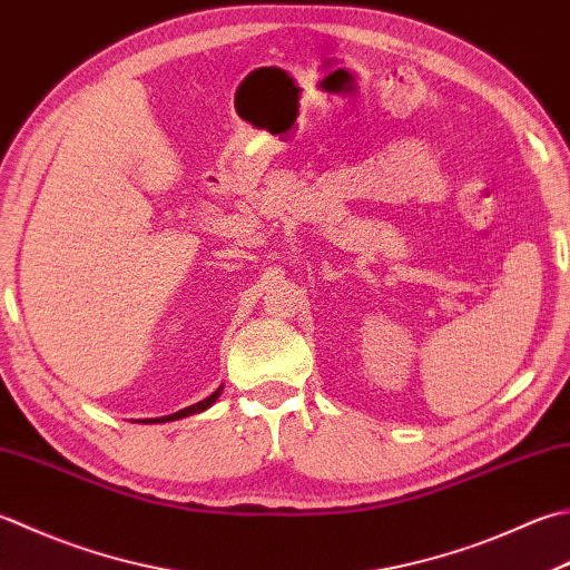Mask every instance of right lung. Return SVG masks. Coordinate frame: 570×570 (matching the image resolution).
Returning a JSON list of instances; mask_svg holds the SVG:
<instances>
[{
  "instance_id": "right-lung-1",
  "label": "right lung",
  "mask_w": 570,
  "mask_h": 570,
  "mask_svg": "<svg viewBox=\"0 0 570 570\" xmlns=\"http://www.w3.org/2000/svg\"><path fill=\"white\" fill-rule=\"evenodd\" d=\"M222 390V387H219ZM219 390H215V393H212L209 397H205L203 403H197V405H189V407H185V410H180V412H175V415H167V417H155V420H145V422H170V420H180V417H187V415H195V412H203V410H207L212 403H215V400L219 397Z\"/></svg>"
}]
</instances>
